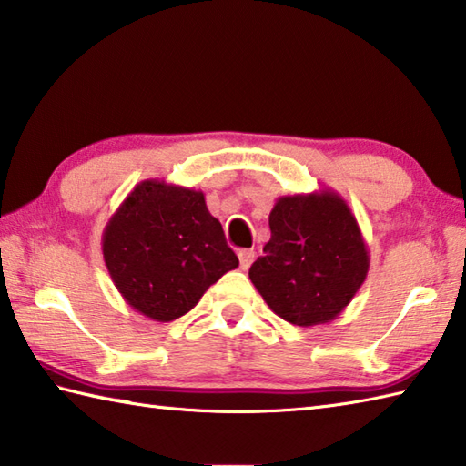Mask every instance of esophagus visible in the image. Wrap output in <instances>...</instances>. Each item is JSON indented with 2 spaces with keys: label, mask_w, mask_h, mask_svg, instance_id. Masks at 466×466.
Listing matches in <instances>:
<instances>
[{
  "label": "esophagus",
  "mask_w": 466,
  "mask_h": 466,
  "mask_svg": "<svg viewBox=\"0 0 466 466\" xmlns=\"http://www.w3.org/2000/svg\"><path fill=\"white\" fill-rule=\"evenodd\" d=\"M254 257H257V252L250 250V248H246V250H240V252H238L242 270H248V268H250V264L254 262Z\"/></svg>",
  "instance_id": "34e87169"
}]
</instances>
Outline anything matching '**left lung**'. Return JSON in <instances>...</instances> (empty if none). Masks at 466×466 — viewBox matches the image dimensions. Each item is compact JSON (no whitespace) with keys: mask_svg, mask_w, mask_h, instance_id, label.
<instances>
[{"mask_svg":"<svg viewBox=\"0 0 466 466\" xmlns=\"http://www.w3.org/2000/svg\"><path fill=\"white\" fill-rule=\"evenodd\" d=\"M270 240L248 277L267 305L299 327L331 323L358 293L370 252L348 202L333 189L282 196Z\"/></svg>","mask_w":466,"mask_h":466,"instance_id":"left-lung-1","label":"left lung"}]
</instances>
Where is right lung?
Segmentation results:
<instances>
[{"mask_svg": "<svg viewBox=\"0 0 466 466\" xmlns=\"http://www.w3.org/2000/svg\"><path fill=\"white\" fill-rule=\"evenodd\" d=\"M103 257L121 297L137 313L167 323L198 305L238 267L204 191L141 181L106 222Z\"/></svg>", "mask_w": 466, "mask_h": 466, "instance_id": "obj_1", "label": "right lung"}]
</instances>
